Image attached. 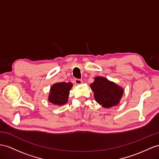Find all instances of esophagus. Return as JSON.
Here are the masks:
<instances>
[{
    "mask_svg": "<svg viewBox=\"0 0 159 159\" xmlns=\"http://www.w3.org/2000/svg\"><path fill=\"white\" fill-rule=\"evenodd\" d=\"M75 83L76 84H81L83 83V80L81 79H75Z\"/></svg>",
    "mask_w": 159,
    "mask_h": 159,
    "instance_id": "esophagus-1",
    "label": "esophagus"
}]
</instances>
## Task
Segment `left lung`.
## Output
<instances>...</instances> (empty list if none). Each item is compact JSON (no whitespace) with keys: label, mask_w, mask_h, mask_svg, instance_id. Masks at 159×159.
Returning <instances> with one entry per match:
<instances>
[{"label":"left lung","mask_w":159,"mask_h":159,"mask_svg":"<svg viewBox=\"0 0 159 159\" xmlns=\"http://www.w3.org/2000/svg\"><path fill=\"white\" fill-rule=\"evenodd\" d=\"M90 87L96 101L105 108L116 106L120 103L124 89L102 76H97Z\"/></svg>","instance_id":"8db88e82"}]
</instances>
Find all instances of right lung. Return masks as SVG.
Returning <instances> with one entry per match:
<instances>
[{
    "label": "right lung",
    "instance_id": "1",
    "mask_svg": "<svg viewBox=\"0 0 159 159\" xmlns=\"http://www.w3.org/2000/svg\"><path fill=\"white\" fill-rule=\"evenodd\" d=\"M72 87L71 83H57L52 85L48 96V101L50 103L62 105L68 102V98L70 90Z\"/></svg>",
    "mask_w": 159,
    "mask_h": 159
}]
</instances>
